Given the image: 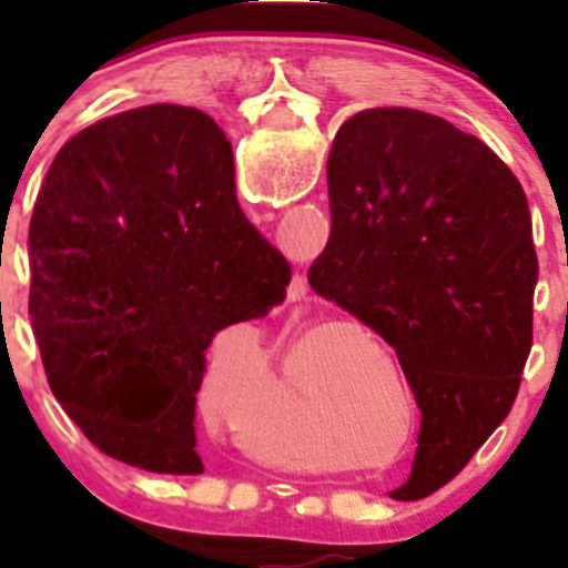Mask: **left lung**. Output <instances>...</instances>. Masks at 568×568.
I'll return each mask as SVG.
<instances>
[{
	"label": "left lung",
	"mask_w": 568,
	"mask_h": 568,
	"mask_svg": "<svg viewBox=\"0 0 568 568\" xmlns=\"http://www.w3.org/2000/svg\"><path fill=\"white\" fill-rule=\"evenodd\" d=\"M327 187L333 230L310 287L398 355L420 409L404 489L433 495L518 398L538 284L529 202L480 139L409 108L346 119Z\"/></svg>",
	"instance_id": "8db88e82"
}]
</instances>
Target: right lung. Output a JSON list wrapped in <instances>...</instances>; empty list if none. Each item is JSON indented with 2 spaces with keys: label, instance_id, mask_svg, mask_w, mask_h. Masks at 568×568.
Instances as JSON below:
<instances>
[{
  "label": "right lung",
  "instance_id": "add662e5",
  "mask_svg": "<svg viewBox=\"0 0 568 568\" xmlns=\"http://www.w3.org/2000/svg\"><path fill=\"white\" fill-rule=\"evenodd\" d=\"M30 327L50 393L104 455L204 471V349L287 298L290 264L235 199L227 135L207 113L150 104L57 153L28 233Z\"/></svg>",
  "mask_w": 568,
  "mask_h": 568
}]
</instances>
